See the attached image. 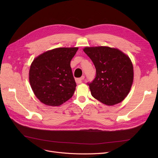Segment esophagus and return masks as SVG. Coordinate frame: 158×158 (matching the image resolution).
Segmentation results:
<instances>
[{"mask_svg": "<svg viewBox=\"0 0 158 158\" xmlns=\"http://www.w3.org/2000/svg\"><path fill=\"white\" fill-rule=\"evenodd\" d=\"M84 79H85V76H82V77H80V78L76 79V82H77V84H80V83H81V82H82V81L84 80Z\"/></svg>", "mask_w": 158, "mask_h": 158, "instance_id": "34e87169", "label": "esophagus"}]
</instances>
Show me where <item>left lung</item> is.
I'll return each instance as SVG.
<instances>
[{
    "instance_id": "left-lung-1",
    "label": "left lung",
    "mask_w": 158,
    "mask_h": 158,
    "mask_svg": "<svg viewBox=\"0 0 158 158\" xmlns=\"http://www.w3.org/2000/svg\"><path fill=\"white\" fill-rule=\"evenodd\" d=\"M84 52L96 69L94 80L88 83L92 95L107 106L124 100L133 82V66L129 56L109 47H85Z\"/></svg>"
}]
</instances>
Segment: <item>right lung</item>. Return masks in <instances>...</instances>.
Instances as JSON below:
<instances>
[{
  "label": "right lung",
  "instance_id": "1",
  "mask_svg": "<svg viewBox=\"0 0 158 158\" xmlns=\"http://www.w3.org/2000/svg\"><path fill=\"white\" fill-rule=\"evenodd\" d=\"M77 50L78 47L54 48L33 60L29 69V82L41 102L58 106L73 96L76 83L70 61Z\"/></svg>",
  "mask_w": 158,
  "mask_h": 158
}]
</instances>
